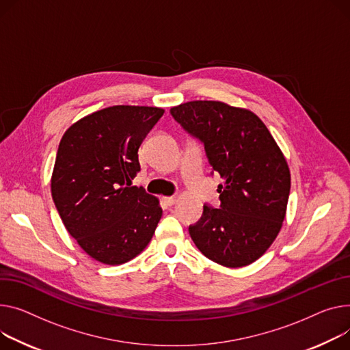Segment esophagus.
<instances>
[{
    "instance_id": "1",
    "label": "esophagus",
    "mask_w": 350,
    "mask_h": 350,
    "mask_svg": "<svg viewBox=\"0 0 350 350\" xmlns=\"http://www.w3.org/2000/svg\"><path fill=\"white\" fill-rule=\"evenodd\" d=\"M163 201H165L167 205H173L177 202V196H172V197H165L163 198Z\"/></svg>"
}]
</instances>
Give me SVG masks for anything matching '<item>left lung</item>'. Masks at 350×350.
I'll use <instances>...</instances> for the list:
<instances>
[{"label": "left lung", "mask_w": 350, "mask_h": 350, "mask_svg": "<svg viewBox=\"0 0 350 350\" xmlns=\"http://www.w3.org/2000/svg\"><path fill=\"white\" fill-rule=\"evenodd\" d=\"M205 146L219 173V208L204 205L189 228L198 250L221 266L238 269L258 260L283 226L291 187L287 160L273 135L250 109L222 101H189L170 109Z\"/></svg>", "instance_id": "1"}]
</instances>
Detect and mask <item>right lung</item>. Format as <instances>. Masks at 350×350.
<instances>
[{"label": "right lung", "mask_w": 350, "mask_h": 350, "mask_svg": "<svg viewBox=\"0 0 350 350\" xmlns=\"http://www.w3.org/2000/svg\"><path fill=\"white\" fill-rule=\"evenodd\" d=\"M163 113L159 107H108L75 122L59 144L52 198L68 234L103 265L136 258L161 218L159 198L129 185L141 170L139 146Z\"/></svg>", "instance_id": "1"}]
</instances>
